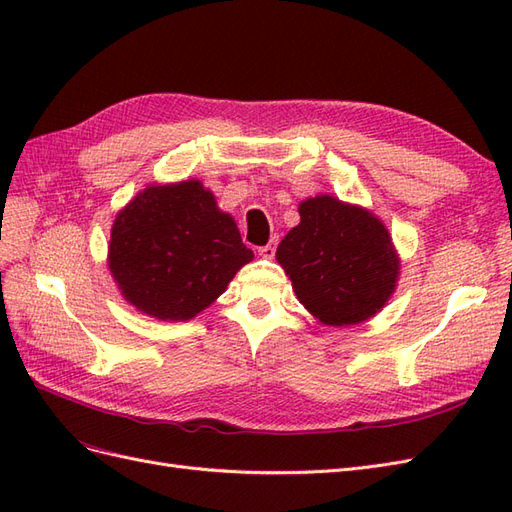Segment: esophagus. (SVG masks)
I'll list each match as a JSON object with an SVG mask.
<instances>
[{
    "instance_id": "34e87169",
    "label": "esophagus",
    "mask_w": 512,
    "mask_h": 512,
    "mask_svg": "<svg viewBox=\"0 0 512 512\" xmlns=\"http://www.w3.org/2000/svg\"><path fill=\"white\" fill-rule=\"evenodd\" d=\"M275 250H277V237H273V239H271L267 245L258 247L260 256H265V258H273V256H275Z\"/></svg>"
}]
</instances>
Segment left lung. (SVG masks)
Instances as JSON below:
<instances>
[{"label": "left lung", "mask_w": 512, "mask_h": 512, "mask_svg": "<svg viewBox=\"0 0 512 512\" xmlns=\"http://www.w3.org/2000/svg\"><path fill=\"white\" fill-rule=\"evenodd\" d=\"M299 215V226L275 254L297 299L331 327L376 316L399 277V256L386 226L371 211L329 194L303 200Z\"/></svg>", "instance_id": "obj_1"}]
</instances>
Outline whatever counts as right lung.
Returning a JSON list of instances; mask_svg holds the SVG:
<instances>
[{
    "mask_svg": "<svg viewBox=\"0 0 512 512\" xmlns=\"http://www.w3.org/2000/svg\"><path fill=\"white\" fill-rule=\"evenodd\" d=\"M254 258L239 228L205 185H149L111 230L108 269L123 299L158 320H190Z\"/></svg>",
    "mask_w": 512,
    "mask_h": 512,
    "instance_id": "1",
    "label": "right lung"
}]
</instances>
